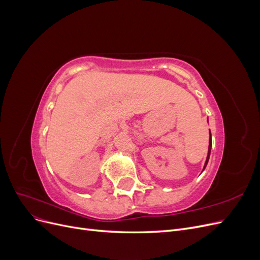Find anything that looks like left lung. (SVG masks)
<instances>
[{
  "instance_id": "8db88e82",
  "label": "left lung",
  "mask_w": 260,
  "mask_h": 260,
  "mask_svg": "<svg viewBox=\"0 0 260 260\" xmlns=\"http://www.w3.org/2000/svg\"><path fill=\"white\" fill-rule=\"evenodd\" d=\"M210 151H211V133H210V130H209V145H208V154H207V157H206L205 165H204L203 171H204V169H205V168H206V166H207V162H208V160H209V156H210Z\"/></svg>"
}]
</instances>
